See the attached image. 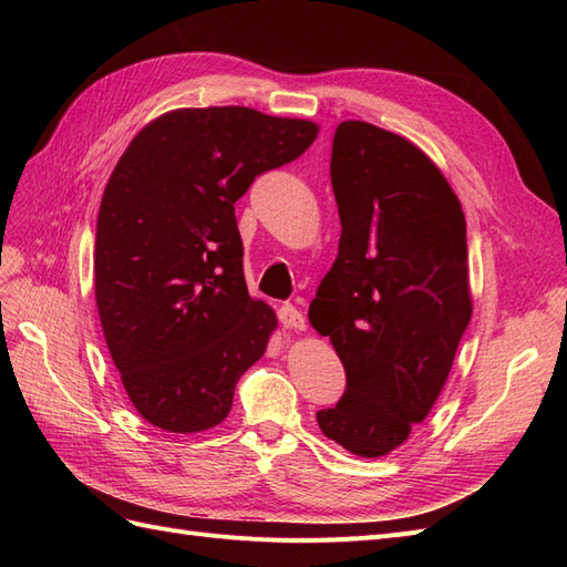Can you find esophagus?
Returning a JSON list of instances; mask_svg holds the SVG:
<instances>
[{
    "label": "esophagus",
    "mask_w": 567,
    "mask_h": 567,
    "mask_svg": "<svg viewBox=\"0 0 567 567\" xmlns=\"http://www.w3.org/2000/svg\"><path fill=\"white\" fill-rule=\"evenodd\" d=\"M277 317H279V323L284 326V329H296V331L305 329V315L293 305H288V302L281 305Z\"/></svg>",
    "instance_id": "1"
}]
</instances>
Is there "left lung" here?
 I'll use <instances>...</instances> for the list:
<instances>
[{
    "instance_id": "8db88e82",
    "label": "left lung",
    "mask_w": 567,
    "mask_h": 567,
    "mask_svg": "<svg viewBox=\"0 0 567 567\" xmlns=\"http://www.w3.org/2000/svg\"><path fill=\"white\" fill-rule=\"evenodd\" d=\"M338 257L310 323L346 367V392L317 411L348 452L385 456L433 409L471 321L466 217L435 163L362 120L336 127Z\"/></svg>"
}]
</instances>
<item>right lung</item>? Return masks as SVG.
Instances as JSON below:
<instances>
[{"label": "right lung", "mask_w": 567, "mask_h": 567, "mask_svg": "<svg viewBox=\"0 0 567 567\" xmlns=\"http://www.w3.org/2000/svg\"><path fill=\"white\" fill-rule=\"evenodd\" d=\"M310 120L246 106L179 109L134 136L101 198L94 288L134 409L167 433L227 419L277 315L252 300L234 203L310 148Z\"/></svg>", "instance_id": "1"}]
</instances>
